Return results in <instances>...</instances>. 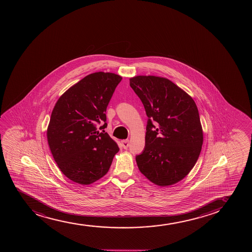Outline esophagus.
<instances>
[{
	"label": "esophagus",
	"instance_id": "obj_1",
	"mask_svg": "<svg viewBox=\"0 0 252 252\" xmlns=\"http://www.w3.org/2000/svg\"><path fill=\"white\" fill-rule=\"evenodd\" d=\"M121 143L123 148L125 149V150H127V148H128V145H129V140L128 139H125V140H122Z\"/></svg>",
	"mask_w": 252,
	"mask_h": 252
}]
</instances>
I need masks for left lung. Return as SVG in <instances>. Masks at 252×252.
Returning <instances> with one entry per match:
<instances>
[{"mask_svg": "<svg viewBox=\"0 0 252 252\" xmlns=\"http://www.w3.org/2000/svg\"><path fill=\"white\" fill-rule=\"evenodd\" d=\"M129 85L148 117L145 149L136 156L139 171L157 185L175 184L190 172L202 150L197 105L168 79L139 75Z\"/></svg>", "mask_w": 252, "mask_h": 252, "instance_id": "1", "label": "left lung"}]
</instances>
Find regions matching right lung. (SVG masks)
I'll return each instance as SVG.
<instances>
[{
  "mask_svg": "<svg viewBox=\"0 0 252 252\" xmlns=\"http://www.w3.org/2000/svg\"><path fill=\"white\" fill-rule=\"evenodd\" d=\"M122 81L113 73L88 75L70 87L56 102L47 138L61 171L75 183L88 185L107 174L119 146L97 125L107 127L106 111Z\"/></svg>",
  "mask_w": 252,
  "mask_h": 252,
  "instance_id": "1",
  "label": "right lung"
}]
</instances>
